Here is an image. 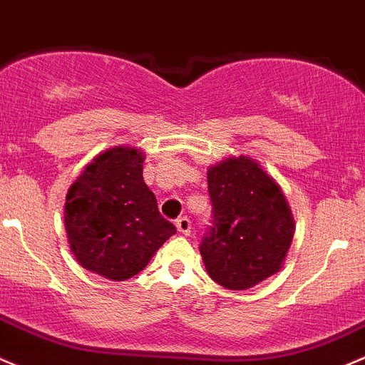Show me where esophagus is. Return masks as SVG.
Here are the masks:
<instances>
[{
	"instance_id": "34e87169",
	"label": "esophagus",
	"mask_w": 365,
	"mask_h": 365,
	"mask_svg": "<svg viewBox=\"0 0 365 365\" xmlns=\"http://www.w3.org/2000/svg\"><path fill=\"white\" fill-rule=\"evenodd\" d=\"M176 229H178L180 234H183V236H189L190 234V229H192V224H190V220L187 217H182L176 220Z\"/></svg>"
}]
</instances>
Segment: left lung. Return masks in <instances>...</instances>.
<instances>
[{
    "mask_svg": "<svg viewBox=\"0 0 365 365\" xmlns=\"http://www.w3.org/2000/svg\"><path fill=\"white\" fill-rule=\"evenodd\" d=\"M213 227L202 240L210 278L248 290L282 269L295 222L282 187L255 159L225 157L208 168Z\"/></svg>",
    "mask_w": 365,
    "mask_h": 365,
    "instance_id": "left-lung-1",
    "label": "left lung"
}]
</instances>
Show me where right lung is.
Wrapping results in <instances>:
<instances>
[{"mask_svg":"<svg viewBox=\"0 0 365 365\" xmlns=\"http://www.w3.org/2000/svg\"><path fill=\"white\" fill-rule=\"evenodd\" d=\"M145 153L120 145L96 155L68 189L64 227L76 262L124 282L176 232L143 180Z\"/></svg>","mask_w":365,"mask_h":365,"instance_id":"obj_1","label":"right lung"}]
</instances>
